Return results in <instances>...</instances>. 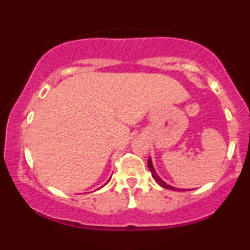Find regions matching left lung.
I'll return each instance as SVG.
<instances>
[{
	"label": "left lung",
	"instance_id": "1",
	"mask_svg": "<svg viewBox=\"0 0 250 250\" xmlns=\"http://www.w3.org/2000/svg\"><path fill=\"white\" fill-rule=\"evenodd\" d=\"M148 168H149V170H150L151 176L154 177V180L156 181V182L159 183V185L161 186V187L166 188V189H170V190H186V189H179V188L173 187V186H170V185H167V183H166L165 181H163V180L161 179V177H160L159 175H157L156 171H155L154 166H153V162H151L150 157H149V160H148ZM187 190H188V189H187ZM189 190H191V189H189Z\"/></svg>",
	"mask_w": 250,
	"mask_h": 250
}]
</instances>
